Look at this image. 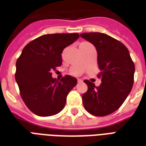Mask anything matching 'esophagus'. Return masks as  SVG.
<instances>
[{
    "mask_svg": "<svg viewBox=\"0 0 146 146\" xmlns=\"http://www.w3.org/2000/svg\"><path fill=\"white\" fill-rule=\"evenodd\" d=\"M77 81H78V83H79V84H80V83L83 82V80L81 79H78L77 80Z\"/></svg>",
    "mask_w": 146,
    "mask_h": 146,
    "instance_id": "34e87169",
    "label": "esophagus"
}]
</instances>
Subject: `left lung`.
I'll return each instance as SVG.
<instances>
[{
  "label": "left lung",
  "instance_id": "1",
  "mask_svg": "<svg viewBox=\"0 0 146 146\" xmlns=\"http://www.w3.org/2000/svg\"><path fill=\"white\" fill-rule=\"evenodd\" d=\"M80 36L91 42L98 53L100 70L98 87L84 80L88 91L82 95L85 110L96 116L110 115L119 109L134 84L135 64L129 51L121 42L102 33H84Z\"/></svg>",
  "mask_w": 146,
  "mask_h": 146
}]
</instances>
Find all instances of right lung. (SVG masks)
<instances>
[{"label":"right lung","mask_w":146,"mask_h":146,"mask_svg":"<svg viewBox=\"0 0 146 146\" xmlns=\"http://www.w3.org/2000/svg\"><path fill=\"white\" fill-rule=\"evenodd\" d=\"M78 33L45 34L27 44L16 61L15 74L20 95L28 109L37 116L55 115L66 105L76 85V78L66 75L58 81L52 71L62 65V53L79 38Z\"/></svg>","instance_id":"1"}]
</instances>
